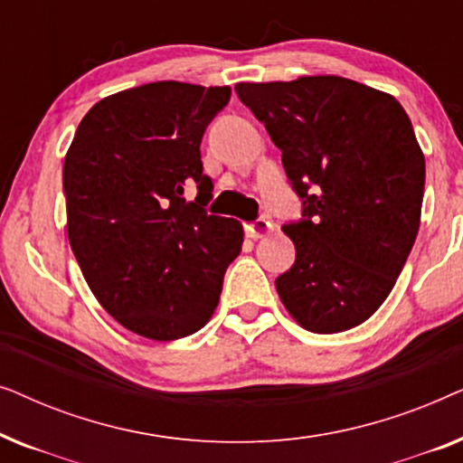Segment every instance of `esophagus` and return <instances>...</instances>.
<instances>
[{"label":"esophagus","instance_id":"34e87169","mask_svg":"<svg viewBox=\"0 0 463 463\" xmlns=\"http://www.w3.org/2000/svg\"><path fill=\"white\" fill-rule=\"evenodd\" d=\"M244 232L246 236L252 238V240H259V238H265L269 232H274V223L268 219H257V221H250V223L244 225Z\"/></svg>","mask_w":463,"mask_h":463}]
</instances>
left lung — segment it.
I'll list each match as a JSON object with an SVG mask.
<instances>
[{"mask_svg":"<svg viewBox=\"0 0 463 463\" xmlns=\"http://www.w3.org/2000/svg\"><path fill=\"white\" fill-rule=\"evenodd\" d=\"M278 149L303 219L282 232L295 265L276 278L312 333L369 320L394 288L421 219L426 160L402 105L337 75L236 84Z\"/></svg>","mask_w":463,"mask_h":463,"instance_id":"1","label":"left lung"}]
</instances>
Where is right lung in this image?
<instances>
[{
	"instance_id": "1",
	"label": "right lung",
	"mask_w": 463,
	"mask_h": 463,
	"mask_svg": "<svg viewBox=\"0 0 463 463\" xmlns=\"http://www.w3.org/2000/svg\"><path fill=\"white\" fill-rule=\"evenodd\" d=\"M230 86L154 81L99 100L65 156L67 236L88 287L128 331L187 337L211 320L242 223L204 211L206 126ZM189 184L199 187L194 203Z\"/></svg>"
}]
</instances>
